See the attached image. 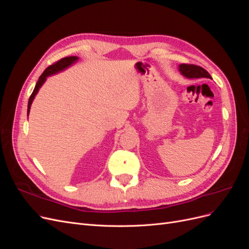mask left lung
Listing matches in <instances>:
<instances>
[{
	"label": "left lung",
	"mask_w": 249,
	"mask_h": 249,
	"mask_svg": "<svg viewBox=\"0 0 249 249\" xmlns=\"http://www.w3.org/2000/svg\"><path fill=\"white\" fill-rule=\"evenodd\" d=\"M178 71L184 77L189 79H199V78H209L211 79L210 73L200 66L194 64H179Z\"/></svg>",
	"instance_id": "obj_1"
}]
</instances>
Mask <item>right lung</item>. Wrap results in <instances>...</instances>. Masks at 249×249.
<instances>
[{"instance_id":"obj_1","label":"right lung","mask_w":249,"mask_h":249,"mask_svg":"<svg viewBox=\"0 0 249 249\" xmlns=\"http://www.w3.org/2000/svg\"><path fill=\"white\" fill-rule=\"evenodd\" d=\"M78 59H79V58H78L77 56L65 57V58L60 59L59 61L55 62L54 64L50 65V66L48 67V69H46V71H44L42 72L41 76L39 77L38 81H37L36 85H35V88H34V90H33V92H32L31 96H30V99H29V102H28V112H27L28 115H29V113H30V108H31V105H32V103H33L34 97H35V95L37 94V92H38V90H39V88L42 86L43 83L46 82L47 77L52 76V74H55V73H57V72H59V71H64L65 69H67V67L71 66V64H73L74 62H76Z\"/></svg>"}]
</instances>
